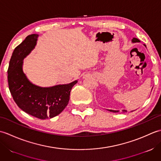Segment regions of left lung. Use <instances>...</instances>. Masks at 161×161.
I'll return each instance as SVG.
<instances>
[{"instance_id": "1", "label": "left lung", "mask_w": 161, "mask_h": 161, "mask_svg": "<svg viewBox=\"0 0 161 161\" xmlns=\"http://www.w3.org/2000/svg\"><path fill=\"white\" fill-rule=\"evenodd\" d=\"M132 42L133 43H136V42H140V40L138 39L137 38H133L132 39ZM109 111H111V112H114V113H117L118 112V111H114V110H108ZM123 112H126V111L125 110H122Z\"/></svg>"}]
</instances>
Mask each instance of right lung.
Segmentation results:
<instances>
[{
	"instance_id": "add662e5",
	"label": "right lung",
	"mask_w": 161,
	"mask_h": 161,
	"mask_svg": "<svg viewBox=\"0 0 161 161\" xmlns=\"http://www.w3.org/2000/svg\"><path fill=\"white\" fill-rule=\"evenodd\" d=\"M38 35H29L15 47L8 70L9 89L18 107L37 118H52L63 111L68 104L75 80L68 84L40 87L28 80L22 69L23 60L35 48Z\"/></svg>"
}]
</instances>
